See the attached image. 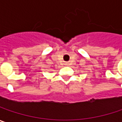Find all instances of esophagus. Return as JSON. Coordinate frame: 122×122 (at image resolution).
I'll return each instance as SVG.
<instances>
[{
    "label": "esophagus",
    "instance_id": "esophagus-1",
    "mask_svg": "<svg viewBox=\"0 0 122 122\" xmlns=\"http://www.w3.org/2000/svg\"><path fill=\"white\" fill-rule=\"evenodd\" d=\"M66 65H67V64H68V63H66Z\"/></svg>",
    "mask_w": 122,
    "mask_h": 122
}]
</instances>
